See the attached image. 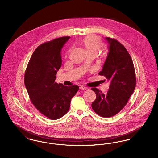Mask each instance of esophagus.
<instances>
[{"mask_svg":"<svg viewBox=\"0 0 158 158\" xmlns=\"http://www.w3.org/2000/svg\"><path fill=\"white\" fill-rule=\"evenodd\" d=\"M80 89L81 90H87L88 89V88H86V86H80Z\"/></svg>","mask_w":158,"mask_h":158,"instance_id":"34e87169","label":"esophagus"}]
</instances>
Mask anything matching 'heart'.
I'll return each mask as SVG.
<instances>
[{
	"mask_svg": "<svg viewBox=\"0 0 158 158\" xmlns=\"http://www.w3.org/2000/svg\"><path fill=\"white\" fill-rule=\"evenodd\" d=\"M82 44L89 54H96L102 44V40L97 35H89L83 38ZM71 49L69 50L70 51Z\"/></svg>",
	"mask_w": 158,
	"mask_h": 158,
	"instance_id": "1",
	"label": "heart"
}]
</instances>
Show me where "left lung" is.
Returning <instances> with one entry per match:
<instances>
[{"instance_id": "1", "label": "left lung", "mask_w": 158, "mask_h": 158, "mask_svg": "<svg viewBox=\"0 0 158 158\" xmlns=\"http://www.w3.org/2000/svg\"><path fill=\"white\" fill-rule=\"evenodd\" d=\"M105 39L109 44V53L99 75L105 76L111 83L105 94L97 88H91L97 95L91 106L98 115L109 118L127 104L135 89L136 79L133 60L125 47L115 39Z\"/></svg>"}]
</instances>
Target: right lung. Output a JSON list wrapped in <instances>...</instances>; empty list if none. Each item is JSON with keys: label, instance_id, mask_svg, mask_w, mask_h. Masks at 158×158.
<instances>
[{"label": "right lung", "instance_id": "add662e5", "mask_svg": "<svg viewBox=\"0 0 158 158\" xmlns=\"http://www.w3.org/2000/svg\"><path fill=\"white\" fill-rule=\"evenodd\" d=\"M70 37L45 42L35 50L26 69L24 83L31 101L50 120L60 118L68 113L72 98L79 88L55 82L61 66L60 52Z\"/></svg>", "mask_w": 158, "mask_h": 158}]
</instances>
